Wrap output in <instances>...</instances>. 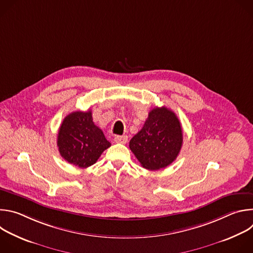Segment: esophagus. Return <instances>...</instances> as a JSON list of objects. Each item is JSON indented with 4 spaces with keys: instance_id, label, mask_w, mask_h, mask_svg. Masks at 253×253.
Returning <instances> with one entry per match:
<instances>
[{
    "instance_id": "obj_1",
    "label": "esophagus",
    "mask_w": 253,
    "mask_h": 253,
    "mask_svg": "<svg viewBox=\"0 0 253 253\" xmlns=\"http://www.w3.org/2000/svg\"><path fill=\"white\" fill-rule=\"evenodd\" d=\"M127 140H128V137H127L126 135H122V136L117 135V136H115V138H114V141H115L116 143H121V144H125V143L127 142Z\"/></svg>"
}]
</instances>
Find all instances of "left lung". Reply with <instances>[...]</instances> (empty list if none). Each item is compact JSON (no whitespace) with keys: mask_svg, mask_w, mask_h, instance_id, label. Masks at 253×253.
Segmentation results:
<instances>
[{"mask_svg":"<svg viewBox=\"0 0 253 253\" xmlns=\"http://www.w3.org/2000/svg\"><path fill=\"white\" fill-rule=\"evenodd\" d=\"M182 142V127L178 117L166 107H156L130 140L129 147L144 168L159 170L177 158Z\"/></svg>","mask_w":253,"mask_h":253,"instance_id":"left-lung-1","label":"left lung"}]
</instances>
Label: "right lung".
<instances>
[{"label": "right lung", "mask_w": 253, "mask_h": 253, "mask_svg": "<svg viewBox=\"0 0 253 253\" xmlns=\"http://www.w3.org/2000/svg\"><path fill=\"white\" fill-rule=\"evenodd\" d=\"M61 156L70 164L87 168L111 146L103 131L94 124L92 112H72L63 120L57 138Z\"/></svg>", "instance_id": "right-lung-1"}]
</instances>
